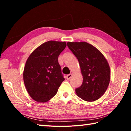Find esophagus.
Segmentation results:
<instances>
[{"mask_svg":"<svg viewBox=\"0 0 131 131\" xmlns=\"http://www.w3.org/2000/svg\"><path fill=\"white\" fill-rule=\"evenodd\" d=\"M72 75H72V74H70L66 76V79H67L68 80H69L71 78Z\"/></svg>","mask_w":131,"mask_h":131,"instance_id":"obj_1","label":"esophagus"}]
</instances>
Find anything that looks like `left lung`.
<instances>
[{"label": "left lung", "mask_w": 131, "mask_h": 131, "mask_svg": "<svg viewBox=\"0 0 131 131\" xmlns=\"http://www.w3.org/2000/svg\"><path fill=\"white\" fill-rule=\"evenodd\" d=\"M79 61L83 83L77 88V95L85 101L99 99L106 91L110 80L107 60L95 47L85 41L67 43Z\"/></svg>", "instance_id": "8db88e82"}]
</instances>
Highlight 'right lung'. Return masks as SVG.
I'll list each match as a JSON object with an SVG mask.
<instances>
[{"mask_svg": "<svg viewBox=\"0 0 131 131\" xmlns=\"http://www.w3.org/2000/svg\"><path fill=\"white\" fill-rule=\"evenodd\" d=\"M66 47L65 41H48L36 48L27 58L24 82L27 92L35 101H48L65 80L58 57Z\"/></svg>", "mask_w": 131, "mask_h": 131, "instance_id": "add662e5", "label": "right lung"}]
</instances>
